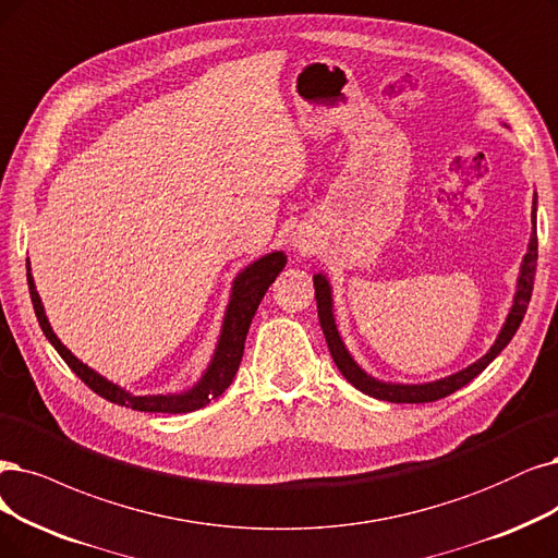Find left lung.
I'll list each match as a JSON object with an SVG mask.
<instances>
[{
  "label": "left lung",
  "mask_w": 558,
  "mask_h": 558,
  "mask_svg": "<svg viewBox=\"0 0 558 558\" xmlns=\"http://www.w3.org/2000/svg\"><path fill=\"white\" fill-rule=\"evenodd\" d=\"M535 197H533V209H531V222H533V234L529 241V251L522 259L520 266V278H518V292H514L512 299V307L506 317V324L501 326V333L494 340V344L489 347V352L478 359L476 363H471L469 367L460 369V373L429 381V384H390V381H379L375 377H369L365 369L352 359V354L347 352V347L338 333L336 326V317H333V294H331V284H328L324 274H317L315 280V299H317V313H319V324L322 331L328 344V352H331L338 369L342 373V377L352 384L354 388H359L361 393L377 398V400H386V402H409V404H421V402H435L441 400L450 393H456L458 388L466 386L471 379H476L483 369L497 359L504 347L512 340L514 331H518L526 307L531 301V292H533V278H535V266H538V234H535Z\"/></svg>",
  "instance_id": "left-lung-1"
}]
</instances>
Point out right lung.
Segmentation results:
<instances>
[{
    "label": "right lung",
    "mask_w": 558,
    "mask_h": 558,
    "mask_svg": "<svg viewBox=\"0 0 558 558\" xmlns=\"http://www.w3.org/2000/svg\"><path fill=\"white\" fill-rule=\"evenodd\" d=\"M284 264H287L284 253L276 251V253H268V255L259 257L253 264H247L243 271L234 278L230 303H227L220 338H218L216 352H214L209 367H206V373L193 388L183 390V393H168V396H133V393H129V390H123L121 386L108 381L106 377H100L87 363H82L77 356H73L69 349L61 344V340L54 336L52 326L46 317L44 303H40V296L36 292V284L32 278L29 259H27V284H29V296L34 303L36 319H38L40 328H44L46 338L57 349L59 356L66 361V365L94 390V393H98L100 398H106L114 404L131 407L135 411H154V414H189V411L202 409L211 400H216L218 396H222L225 388L232 384L236 369H239V363H241V356H243L247 328H251V322L257 313V305L262 303L268 284L278 278Z\"/></svg>",
    "instance_id": "right-lung-1"
}]
</instances>
